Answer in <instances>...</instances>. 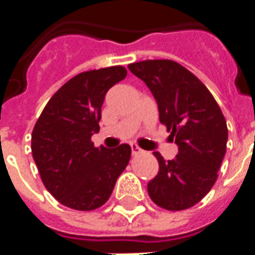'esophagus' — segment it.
<instances>
[{
	"instance_id": "1",
	"label": "esophagus",
	"mask_w": 255,
	"mask_h": 255,
	"mask_svg": "<svg viewBox=\"0 0 255 255\" xmlns=\"http://www.w3.org/2000/svg\"><path fill=\"white\" fill-rule=\"evenodd\" d=\"M129 146H131V151H132V154H139V153L142 151V150H140V147H139L136 143H131Z\"/></svg>"
}]
</instances>
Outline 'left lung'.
Listing matches in <instances>:
<instances>
[{
    "label": "left lung",
    "mask_w": 255,
    "mask_h": 255,
    "mask_svg": "<svg viewBox=\"0 0 255 255\" xmlns=\"http://www.w3.org/2000/svg\"><path fill=\"white\" fill-rule=\"evenodd\" d=\"M154 97L160 122L179 147L173 160L158 151V173L147 183L151 201L166 210H184L202 199L217 179L228 140L227 123L205 84L172 60L128 65Z\"/></svg>",
    "instance_id": "left-lung-1"
}]
</instances>
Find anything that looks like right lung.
I'll list each match as a JSON object with an SVG mask.
<instances>
[{"label": "right lung", "mask_w": 255, "mask_h": 255, "mask_svg": "<svg viewBox=\"0 0 255 255\" xmlns=\"http://www.w3.org/2000/svg\"><path fill=\"white\" fill-rule=\"evenodd\" d=\"M127 76L123 67L87 71L68 80L36 122L31 150L45 187L75 210H94L109 199L128 165L131 147H94L108 90Z\"/></svg>", "instance_id": "obj_1"}]
</instances>
